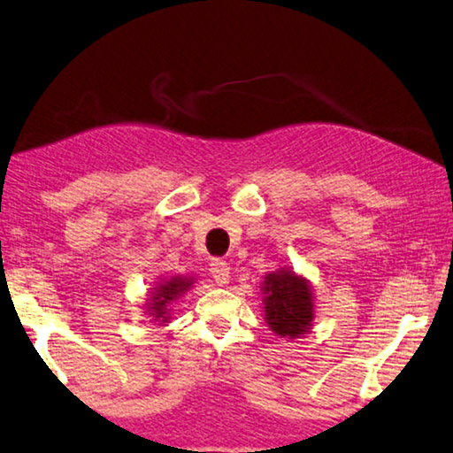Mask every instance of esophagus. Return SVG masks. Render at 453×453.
<instances>
[{"mask_svg":"<svg viewBox=\"0 0 453 453\" xmlns=\"http://www.w3.org/2000/svg\"><path fill=\"white\" fill-rule=\"evenodd\" d=\"M210 273L218 285H227L229 282V265L224 259H211Z\"/></svg>","mask_w":453,"mask_h":453,"instance_id":"34e87169","label":"esophagus"}]
</instances>
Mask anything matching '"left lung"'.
I'll return each mask as SVG.
<instances>
[{
  "instance_id": "left-lung-1",
  "label": "left lung",
  "mask_w": 453,
  "mask_h": 453,
  "mask_svg": "<svg viewBox=\"0 0 453 453\" xmlns=\"http://www.w3.org/2000/svg\"><path fill=\"white\" fill-rule=\"evenodd\" d=\"M265 318L274 334L298 338L312 322V296L304 279L290 271L265 277Z\"/></svg>"
}]
</instances>
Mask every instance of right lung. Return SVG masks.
I'll return each mask as SVG.
<instances>
[{
    "instance_id": "1",
    "label": "right lung",
    "mask_w": 453,
    "mask_h": 453,
    "mask_svg": "<svg viewBox=\"0 0 453 453\" xmlns=\"http://www.w3.org/2000/svg\"><path fill=\"white\" fill-rule=\"evenodd\" d=\"M192 282H188L186 279H180V277H173L171 280L166 282V285H161V288L157 290V295L153 296V316L155 318H163V322L168 320L166 316V306L173 303L174 298H179L184 290L190 288Z\"/></svg>"
}]
</instances>
